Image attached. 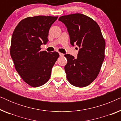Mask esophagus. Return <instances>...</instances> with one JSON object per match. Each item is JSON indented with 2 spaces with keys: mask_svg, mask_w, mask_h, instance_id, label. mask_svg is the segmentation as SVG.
Returning a JSON list of instances; mask_svg holds the SVG:
<instances>
[{
  "mask_svg": "<svg viewBox=\"0 0 121 121\" xmlns=\"http://www.w3.org/2000/svg\"><path fill=\"white\" fill-rule=\"evenodd\" d=\"M59 56H61V57H63V56H64V54L62 53H59Z\"/></svg>",
  "mask_w": 121,
  "mask_h": 121,
  "instance_id": "esophagus-1",
  "label": "esophagus"
}]
</instances>
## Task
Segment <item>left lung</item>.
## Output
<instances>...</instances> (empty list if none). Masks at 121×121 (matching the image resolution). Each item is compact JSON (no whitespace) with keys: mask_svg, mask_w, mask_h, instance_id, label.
Wrapping results in <instances>:
<instances>
[{"mask_svg":"<svg viewBox=\"0 0 121 121\" xmlns=\"http://www.w3.org/2000/svg\"><path fill=\"white\" fill-rule=\"evenodd\" d=\"M58 20L67 27L70 44L79 47L76 58L64 55L67 78L75 86H86L96 78L105 58V41L100 28L93 19L82 14L62 16Z\"/></svg>","mask_w":121,"mask_h":121,"instance_id":"obj_1","label":"left lung"}]
</instances>
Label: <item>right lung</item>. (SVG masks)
I'll list each match as a JSON object with an SVG mask.
<instances>
[{
    "label": "right lung",
    "instance_id": "1",
    "mask_svg": "<svg viewBox=\"0 0 121 121\" xmlns=\"http://www.w3.org/2000/svg\"><path fill=\"white\" fill-rule=\"evenodd\" d=\"M58 16L28 17L20 22L11 38L10 55L21 78L32 87L43 85L50 78L58 58L57 52L41 51L48 42L49 29Z\"/></svg>",
    "mask_w": 121,
    "mask_h": 121
}]
</instances>
